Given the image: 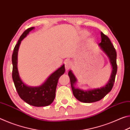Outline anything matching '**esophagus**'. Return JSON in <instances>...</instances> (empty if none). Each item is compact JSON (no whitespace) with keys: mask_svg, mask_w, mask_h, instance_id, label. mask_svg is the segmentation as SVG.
I'll list each match as a JSON object with an SVG mask.
<instances>
[{"mask_svg":"<svg viewBox=\"0 0 130 130\" xmlns=\"http://www.w3.org/2000/svg\"><path fill=\"white\" fill-rule=\"evenodd\" d=\"M71 62L70 61H67L65 62V69L67 70L69 69L70 68H71Z\"/></svg>","mask_w":130,"mask_h":130,"instance_id":"34e87169","label":"esophagus"}]
</instances>
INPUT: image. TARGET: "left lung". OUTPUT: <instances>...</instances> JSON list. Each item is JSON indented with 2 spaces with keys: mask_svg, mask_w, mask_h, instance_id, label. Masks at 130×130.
<instances>
[{
  "mask_svg": "<svg viewBox=\"0 0 130 130\" xmlns=\"http://www.w3.org/2000/svg\"><path fill=\"white\" fill-rule=\"evenodd\" d=\"M102 41L99 44L100 49L104 52L109 58L112 70L108 83L104 86L89 90H83L75 87L77 78L71 70L68 72L70 80V84L74 97L83 103H91L99 101L107 95L111 91L115 82V76L117 72V64H116V52L112 43L107 36L101 32Z\"/></svg>",
  "mask_w": 130,
  "mask_h": 130,
  "instance_id": "1",
  "label": "left lung"
}]
</instances>
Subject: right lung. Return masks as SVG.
<instances>
[{
    "label": "right lung",
    "instance_id": "right-lung-1",
    "mask_svg": "<svg viewBox=\"0 0 130 130\" xmlns=\"http://www.w3.org/2000/svg\"><path fill=\"white\" fill-rule=\"evenodd\" d=\"M34 28L30 27L24 31L15 45L12 55V80L19 96L23 101L35 107H45L51 104L56 96V91L59 78L65 73V65L54 71L42 84L38 87L27 86L21 80L18 70V52L21 41Z\"/></svg>",
    "mask_w": 130,
    "mask_h": 130
}]
</instances>
